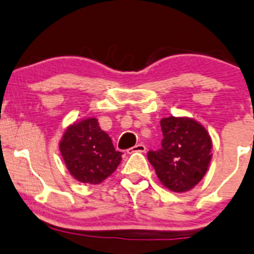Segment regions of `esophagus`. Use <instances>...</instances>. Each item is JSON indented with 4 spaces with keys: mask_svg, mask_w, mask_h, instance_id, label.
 Masks as SVG:
<instances>
[{
    "mask_svg": "<svg viewBox=\"0 0 254 254\" xmlns=\"http://www.w3.org/2000/svg\"><path fill=\"white\" fill-rule=\"evenodd\" d=\"M145 151H146V147H145V145H142V143H137V145H135L134 147L127 149V152L129 154L136 153V152H138V153H143Z\"/></svg>",
    "mask_w": 254,
    "mask_h": 254,
    "instance_id": "1",
    "label": "esophagus"
}]
</instances>
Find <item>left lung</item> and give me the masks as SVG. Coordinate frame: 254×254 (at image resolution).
Returning <instances> with one entry per match:
<instances>
[{
	"mask_svg": "<svg viewBox=\"0 0 254 254\" xmlns=\"http://www.w3.org/2000/svg\"><path fill=\"white\" fill-rule=\"evenodd\" d=\"M162 148L149 151L147 158L164 188L186 192L203 179L212 161V138L207 129L189 117L161 120Z\"/></svg>",
	"mask_w": 254,
	"mask_h": 254,
	"instance_id": "left-lung-1",
	"label": "left lung"
}]
</instances>
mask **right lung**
<instances>
[{"instance_id":"1","label":"right lung","mask_w":254,"mask_h":254,"mask_svg":"<svg viewBox=\"0 0 254 254\" xmlns=\"http://www.w3.org/2000/svg\"><path fill=\"white\" fill-rule=\"evenodd\" d=\"M60 151L68 172L84 184L97 185L114 173L122 161L107 132L96 118L81 119L65 129Z\"/></svg>"}]
</instances>
